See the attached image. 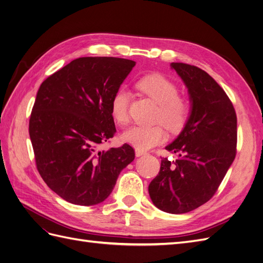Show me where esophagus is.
Returning <instances> with one entry per match:
<instances>
[{
  "label": "esophagus",
  "instance_id": "34e87169",
  "mask_svg": "<svg viewBox=\"0 0 263 263\" xmlns=\"http://www.w3.org/2000/svg\"><path fill=\"white\" fill-rule=\"evenodd\" d=\"M135 154H136V156L137 157H140V156H144V155H146V151H144V150H141V149H135Z\"/></svg>",
  "mask_w": 263,
  "mask_h": 263
}]
</instances>
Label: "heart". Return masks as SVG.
Instances as JSON below:
<instances>
[{"instance_id":"heart-1","label":"heart","mask_w":263,"mask_h":263,"mask_svg":"<svg viewBox=\"0 0 263 263\" xmlns=\"http://www.w3.org/2000/svg\"><path fill=\"white\" fill-rule=\"evenodd\" d=\"M136 87L158 105L155 122L161 123L170 132H179L184 127L190 115V104L185 98L179 95V87L176 83L161 74L154 73L140 78L136 82ZM130 98L128 90L119 87L110 100V115L121 126H125L129 122ZM164 139L165 133L159 125L133 126L122 134L123 141L141 150L154 148L163 142Z\"/></svg>"}]
</instances>
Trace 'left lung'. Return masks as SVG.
I'll list each match as a JSON object with an SVG mask.
<instances>
[{
    "mask_svg": "<svg viewBox=\"0 0 263 263\" xmlns=\"http://www.w3.org/2000/svg\"><path fill=\"white\" fill-rule=\"evenodd\" d=\"M187 87L191 112L179 136L165 147L176 161L163 158L150 182L151 201L170 214L193 211L210 201L232 165L237 146V116L233 103L204 70L172 62Z\"/></svg>",
    "mask_w": 263,
    "mask_h": 263,
    "instance_id": "obj_1",
    "label": "left lung"
}]
</instances>
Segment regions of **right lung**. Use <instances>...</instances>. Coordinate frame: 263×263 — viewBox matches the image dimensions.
Wrapping results in <instances>:
<instances>
[{"label": "right lung", "instance_id": "add662e5", "mask_svg": "<svg viewBox=\"0 0 263 263\" xmlns=\"http://www.w3.org/2000/svg\"><path fill=\"white\" fill-rule=\"evenodd\" d=\"M135 65L114 57L78 58L39 87L29 119L36 165L46 184L69 203L105 201L135 159L127 144L98 150L116 132L110 100Z\"/></svg>", "mask_w": 263, "mask_h": 263}]
</instances>
